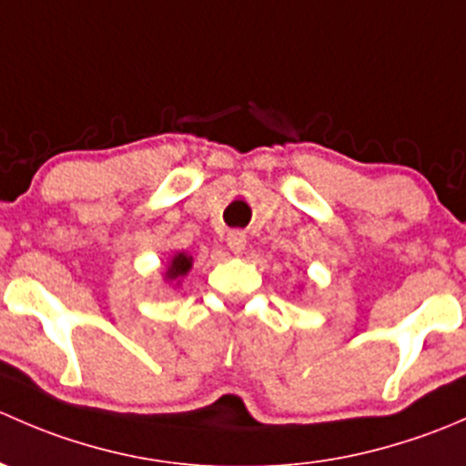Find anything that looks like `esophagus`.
Returning a JSON list of instances; mask_svg holds the SVG:
<instances>
[{"mask_svg": "<svg viewBox=\"0 0 466 466\" xmlns=\"http://www.w3.org/2000/svg\"><path fill=\"white\" fill-rule=\"evenodd\" d=\"M228 248L234 252V255L243 252V248H246V234L238 232V229L229 232L228 234Z\"/></svg>", "mask_w": 466, "mask_h": 466, "instance_id": "34e87169", "label": "esophagus"}]
</instances>
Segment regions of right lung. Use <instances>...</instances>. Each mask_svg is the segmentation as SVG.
Wrapping results in <instances>:
<instances>
[{"instance_id": "obj_1", "label": "right lung", "mask_w": 466, "mask_h": 466, "mask_svg": "<svg viewBox=\"0 0 466 466\" xmlns=\"http://www.w3.org/2000/svg\"><path fill=\"white\" fill-rule=\"evenodd\" d=\"M189 268H191V257H187L185 252H180V255L173 257L171 266H168V270H167V279H177V277H185Z\"/></svg>"}]
</instances>
